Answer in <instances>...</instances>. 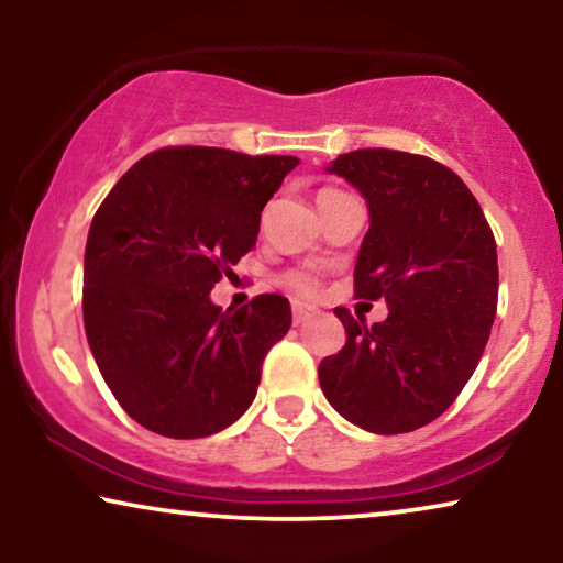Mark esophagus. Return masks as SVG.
Here are the masks:
<instances>
[{"label": "esophagus", "mask_w": 563, "mask_h": 563, "mask_svg": "<svg viewBox=\"0 0 563 563\" xmlns=\"http://www.w3.org/2000/svg\"><path fill=\"white\" fill-rule=\"evenodd\" d=\"M291 312H295V325H305L307 320H312L314 307L302 305V302H295V307H291Z\"/></svg>", "instance_id": "esophagus-1"}]
</instances>
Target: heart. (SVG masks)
Returning a JSON list of instances; mask_svg holds the SVG:
<instances>
[{"label": "heart", "mask_w": 563, "mask_h": 563, "mask_svg": "<svg viewBox=\"0 0 563 563\" xmlns=\"http://www.w3.org/2000/svg\"><path fill=\"white\" fill-rule=\"evenodd\" d=\"M328 195H335V189H322L318 199L328 197ZM284 284H287L291 291H297V295H314V291H318V276L310 274V272L284 274Z\"/></svg>", "instance_id": "heart-1"}]
</instances>
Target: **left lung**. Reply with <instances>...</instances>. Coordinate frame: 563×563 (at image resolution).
Here are the masks:
<instances>
[{
	"mask_svg": "<svg viewBox=\"0 0 563 563\" xmlns=\"http://www.w3.org/2000/svg\"><path fill=\"white\" fill-rule=\"evenodd\" d=\"M325 172L366 199L353 284L389 314L366 328L335 307L345 345L320 361L322 395L368 433H410L449 410L479 364L497 314L495 235L466 184L433 158L361 148Z\"/></svg>",
	"mask_w": 563,
	"mask_h": 563,
	"instance_id": "obj_1",
	"label": "left lung"
}]
</instances>
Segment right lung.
<instances>
[{
	"mask_svg": "<svg viewBox=\"0 0 563 563\" xmlns=\"http://www.w3.org/2000/svg\"><path fill=\"white\" fill-rule=\"evenodd\" d=\"M295 156L176 145L137 161L104 197L84 251V328L107 387L166 438L220 433L249 410L289 299L241 310L210 291L256 245L261 210Z\"/></svg>",
	"mask_w": 563,
	"mask_h": 563,
	"instance_id": "1",
	"label": "right lung"
}]
</instances>
